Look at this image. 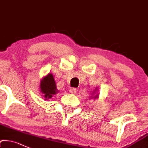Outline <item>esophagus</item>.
<instances>
[{"mask_svg": "<svg viewBox=\"0 0 148 148\" xmlns=\"http://www.w3.org/2000/svg\"><path fill=\"white\" fill-rule=\"evenodd\" d=\"M70 92L71 94H75L77 92V90L75 88H71L70 89Z\"/></svg>", "mask_w": 148, "mask_h": 148, "instance_id": "1", "label": "esophagus"}]
</instances>
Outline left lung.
<instances>
[{"instance_id": "8db88e82", "label": "left lung", "mask_w": 148, "mask_h": 148, "mask_svg": "<svg viewBox=\"0 0 148 148\" xmlns=\"http://www.w3.org/2000/svg\"><path fill=\"white\" fill-rule=\"evenodd\" d=\"M95 92H96V90H95ZM93 93H94V92H93ZM98 97H99V95H98V94H97V95H95V96H94L92 98H94V99H97V98H98Z\"/></svg>"}]
</instances>
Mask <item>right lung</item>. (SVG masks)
Masks as SVG:
<instances>
[{"label":"right lung","mask_w":148,"mask_h":148,"mask_svg":"<svg viewBox=\"0 0 148 148\" xmlns=\"http://www.w3.org/2000/svg\"><path fill=\"white\" fill-rule=\"evenodd\" d=\"M40 91L46 100L51 98L53 95L58 92L55 80L51 73H49L42 79L40 82Z\"/></svg>","instance_id":"add662e5"}]
</instances>
